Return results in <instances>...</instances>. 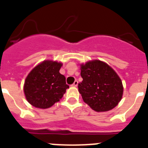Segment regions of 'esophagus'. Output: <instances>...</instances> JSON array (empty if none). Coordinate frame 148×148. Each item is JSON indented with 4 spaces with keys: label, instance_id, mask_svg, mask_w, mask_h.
<instances>
[{
    "label": "esophagus",
    "instance_id": "1",
    "mask_svg": "<svg viewBox=\"0 0 148 148\" xmlns=\"http://www.w3.org/2000/svg\"><path fill=\"white\" fill-rule=\"evenodd\" d=\"M78 85V81L77 80H75V81L74 82V84H72V86H77Z\"/></svg>",
    "mask_w": 148,
    "mask_h": 148
}]
</instances>
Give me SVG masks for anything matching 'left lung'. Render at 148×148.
Wrapping results in <instances>:
<instances>
[{
	"label": "left lung",
	"mask_w": 148,
	"mask_h": 148,
	"mask_svg": "<svg viewBox=\"0 0 148 148\" xmlns=\"http://www.w3.org/2000/svg\"><path fill=\"white\" fill-rule=\"evenodd\" d=\"M83 81L78 90L84 102L92 110L108 111L118 105L122 99L123 87L116 73L106 63L99 60L81 64Z\"/></svg>",
	"instance_id": "left-lung-1"
}]
</instances>
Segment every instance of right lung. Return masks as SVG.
Instances as JSON below:
<instances>
[{"label":"right lung","mask_w":148,"mask_h":148,"mask_svg":"<svg viewBox=\"0 0 148 148\" xmlns=\"http://www.w3.org/2000/svg\"><path fill=\"white\" fill-rule=\"evenodd\" d=\"M62 64L44 61L30 72L26 77L24 92L26 99L38 108H48L59 101L69 86L65 77L59 73Z\"/></svg>","instance_id":"1"}]
</instances>
